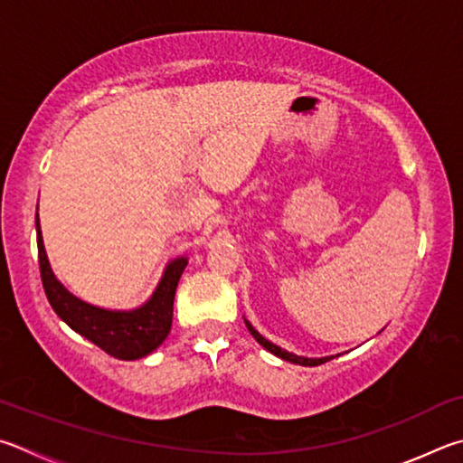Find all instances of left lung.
Masks as SVG:
<instances>
[{
  "instance_id": "obj_1",
  "label": "left lung",
  "mask_w": 463,
  "mask_h": 463,
  "mask_svg": "<svg viewBox=\"0 0 463 463\" xmlns=\"http://www.w3.org/2000/svg\"><path fill=\"white\" fill-rule=\"evenodd\" d=\"M244 323H246L248 331H250V334H252V337L256 339V342L260 344V345L264 347V350H269L270 354H274V355H277V358H280V360H287V362H290V364H298V366H319V364H326V362H329L331 358H335V355H326V358H305V355H297V354H293V352H287V350H282L280 345L269 342V339L258 334L252 323H250L246 317H244Z\"/></svg>"
}]
</instances>
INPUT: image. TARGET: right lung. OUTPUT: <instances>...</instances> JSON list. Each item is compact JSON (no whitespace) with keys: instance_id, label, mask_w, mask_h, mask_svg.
<instances>
[{"instance_id":"1","label":"right lung","mask_w":463,"mask_h":463,"mask_svg":"<svg viewBox=\"0 0 463 463\" xmlns=\"http://www.w3.org/2000/svg\"><path fill=\"white\" fill-rule=\"evenodd\" d=\"M36 241H38V264L43 287L48 297V303L54 313L67 323V326L83 335L89 342L101 347L103 352L118 360H140L152 354L165 342L173 326V305L176 285L186 266V256H178L170 260L165 274L154 288L152 297L144 305L129 311L103 309L83 301L71 293L62 282L54 277L48 262L43 230L36 211Z\"/></svg>"}]
</instances>
